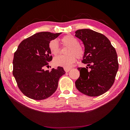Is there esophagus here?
Wrapping results in <instances>:
<instances>
[{
	"label": "esophagus",
	"mask_w": 130,
	"mask_h": 130,
	"mask_svg": "<svg viewBox=\"0 0 130 130\" xmlns=\"http://www.w3.org/2000/svg\"><path fill=\"white\" fill-rule=\"evenodd\" d=\"M64 70H65V71L66 72H69L70 70V69H69V68H64Z\"/></svg>",
	"instance_id": "esophagus-1"
}]
</instances>
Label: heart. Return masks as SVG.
I'll use <instances>...</instances> for the list:
<instances>
[{
    "label": "heart",
    "mask_w": 130,
    "mask_h": 130,
    "mask_svg": "<svg viewBox=\"0 0 130 130\" xmlns=\"http://www.w3.org/2000/svg\"><path fill=\"white\" fill-rule=\"evenodd\" d=\"M61 41L63 45L69 46L67 52L68 56H60L55 57L53 61L54 66L61 67L64 68H70L76 62V58H82L84 56L85 50L79 45V41L72 35H67L62 37ZM49 48L50 53L54 56H57L60 52L58 42L56 40H52L49 43Z\"/></svg>",
    "instance_id": "heart-1"
}]
</instances>
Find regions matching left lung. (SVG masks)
Returning <instances> with one entry per match:
<instances>
[{
    "label": "left lung",
    "instance_id": "1",
    "mask_svg": "<svg viewBox=\"0 0 130 130\" xmlns=\"http://www.w3.org/2000/svg\"><path fill=\"white\" fill-rule=\"evenodd\" d=\"M75 33L84 45L82 62L87 64L86 68H77L80 77L76 81V87L86 95H102L112 86L118 70L115 49L106 37L92 30H78Z\"/></svg>",
    "mask_w": 130,
    "mask_h": 130
}]
</instances>
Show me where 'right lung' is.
Segmentation results:
<instances>
[{
	"label": "right lung",
	"instance_id": "add662e5",
	"mask_svg": "<svg viewBox=\"0 0 130 130\" xmlns=\"http://www.w3.org/2000/svg\"><path fill=\"white\" fill-rule=\"evenodd\" d=\"M61 32H40L24 39L15 52L13 76L21 91L26 96L37 100L45 99L53 94L58 80L65 73L62 67L45 70L52 60L49 43Z\"/></svg>",
	"mask_w": 130,
	"mask_h": 130
}]
</instances>
